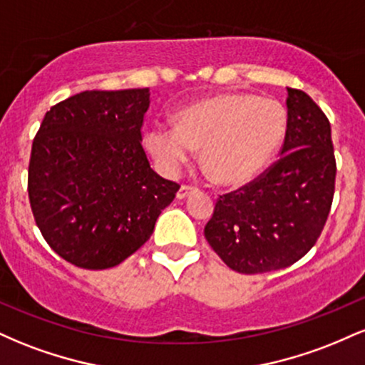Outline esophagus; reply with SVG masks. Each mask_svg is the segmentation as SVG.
<instances>
[{
    "label": "esophagus",
    "mask_w": 365,
    "mask_h": 365,
    "mask_svg": "<svg viewBox=\"0 0 365 365\" xmlns=\"http://www.w3.org/2000/svg\"><path fill=\"white\" fill-rule=\"evenodd\" d=\"M192 192H195V187H192V185H182V187L178 188L177 197H178V199H187V197L190 195Z\"/></svg>",
    "instance_id": "esophagus-1"
}]
</instances>
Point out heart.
<instances>
[{"mask_svg":"<svg viewBox=\"0 0 365 365\" xmlns=\"http://www.w3.org/2000/svg\"><path fill=\"white\" fill-rule=\"evenodd\" d=\"M287 135L279 103L254 94L226 92L200 99L175 115V127L156 123L145 148L166 173H177L202 148V163L223 185H244L273 161Z\"/></svg>","mask_w":365,"mask_h":365,"instance_id":"obj_1","label":"heart"}]
</instances>
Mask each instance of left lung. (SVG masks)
I'll return each instance as SVG.
<instances>
[{
    "mask_svg": "<svg viewBox=\"0 0 365 365\" xmlns=\"http://www.w3.org/2000/svg\"><path fill=\"white\" fill-rule=\"evenodd\" d=\"M287 135L278 161L249 185L217 199L204 235L233 271L283 269L319 238L334 194L331 125L304 91L288 87Z\"/></svg>",
    "mask_w": 365,
    "mask_h": 365,
    "instance_id": "left-lung-1",
    "label": "left lung"
}]
</instances>
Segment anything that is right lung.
Masks as SVG:
<instances>
[{
	"instance_id": "add662e5",
	"label": "right lung",
	"mask_w": 365,
	"mask_h": 365,
	"mask_svg": "<svg viewBox=\"0 0 365 365\" xmlns=\"http://www.w3.org/2000/svg\"><path fill=\"white\" fill-rule=\"evenodd\" d=\"M149 89L86 91L46 113L32 142L29 199L44 240L83 269L139 250L180 185L142 148Z\"/></svg>"
}]
</instances>
